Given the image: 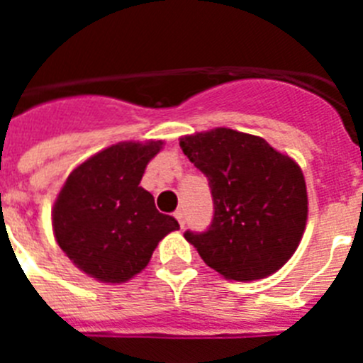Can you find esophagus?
<instances>
[{
  "instance_id": "obj_1",
  "label": "esophagus",
  "mask_w": 363,
  "mask_h": 363,
  "mask_svg": "<svg viewBox=\"0 0 363 363\" xmlns=\"http://www.w3.org/2000/svg\"><path fill=\"white\" fill-rule=\"evenodd\" d=\"M174 216H176V220H178V223H179V227H182V229H184L185 227V213L182 209H178L174 213Z\"/></svg>"
}]
</instances>
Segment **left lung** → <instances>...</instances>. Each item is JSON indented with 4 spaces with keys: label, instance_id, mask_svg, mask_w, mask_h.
Here are the masks:
<instances>
[{
    "label": "left lung",
    "instance_id": "1",
    "mask_svg": "<svg viewBox=\"0 0 363 363\" xmlns=\"http://www.w3.org/2000/svg\"><path fill=\"white\" fill-rule=\"evenodd\" d=\"M209 179L214 214L203 233L185 230L201 259L229 280L277 272L294 255L307 221L301 169L264 138L220 129L179 140Z\"/></svg>",
    "mask_w": 363,
    "mask_h": 363
}]
</instances>
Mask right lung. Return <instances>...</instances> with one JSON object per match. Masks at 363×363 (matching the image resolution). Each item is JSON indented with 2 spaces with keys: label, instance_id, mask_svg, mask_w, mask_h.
Here are the masks:
<instances>
[{
  "label": "right lung",
  "instance_id": "1",
  "mask_svg": "<svg viewBox=\"0 0 363 363\" xmlns=\"http://www.w3.org/2000/svg\"><path fill=\"white\" fill-rule=\"evenodd\" d=\"M162 142H123L94 154L67 178L52 209L57 245L89 277L127 281L145 269L160 240L178 230L140 187Z\"/></svg>",
  "mask_w": 363,
  "mask_h": 363
}]
</instances>
